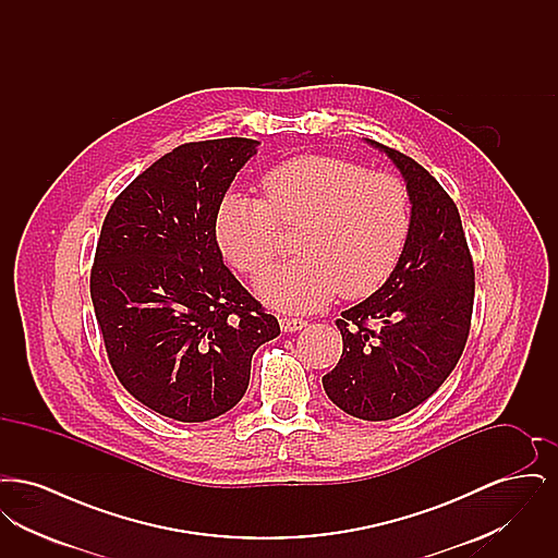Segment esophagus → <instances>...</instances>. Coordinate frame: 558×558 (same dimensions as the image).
<instances>
[{"mask_svg": "<svg viewBox=\"0 0 558 558\" xmlns=\"http://www.w3.org/2000/svg\"><path fill=\"white\" fill-rule=\"evenodd\" d=\"M307 326V322L301 318H282L280 319V328L284 332H296V330H303Z\"/></svg>", "mask_w": 558, "mask_h": 558, "instance_id": "esophagus-1", "label": "esophagus"}]
</instances>
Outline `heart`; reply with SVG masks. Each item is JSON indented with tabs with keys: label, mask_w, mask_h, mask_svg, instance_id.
<instances>
[{
	"label": "heart",
	"mask_w": 558,
	"mask_h": 558,
	"mask_svg": "<svg viewBox=\"0 0 558 558\" xmlns=\"http://www.w3.org/2000/svg\"><path fill=\"white\" fill-rule=\"evenodd\" d=\"M264 198L226 194L215 213L223 257L255 276L274 262L280 227L301 223L284 266L257 278V292L284 312H312L341 291L360 299L378 291L398 266L410 232L408 192L389 173L351 160L299 155L274 165Z\"/></svg>",
	"instance_id": "obj_1"
}]
</instances>
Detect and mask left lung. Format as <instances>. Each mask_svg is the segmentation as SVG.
I'll use <instances>...</instances> for the list:
<instances>
[{
  "instance_id": "8db88e82",
  "label": "left lung",
  "mask_w": 558,
  "mask_h": 558,
  "mask_svg": "<svg viewBox=\"0 0 558 558\" xmlns=\"http://www.w3.org/2000/svg\"><path fill=\"white\" fill-rule=\"evenodd\" d=\"M366 142L405 182L410 232L387 282L337 319L343 355L322 385L347 414L389 421L430 398L456 368L471 328L475 269L450 194L416 160Z\"/></svg>"
}]
</instances>
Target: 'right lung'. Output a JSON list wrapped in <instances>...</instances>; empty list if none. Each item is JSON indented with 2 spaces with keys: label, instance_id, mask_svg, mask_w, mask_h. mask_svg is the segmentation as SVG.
I'll return each mask as SVG.
<instances>
[{
  "label": "right lung",
  "instance_id": "add662e5",
  "mask_svg": "<svg viewBox=\"0 0 558 558\" xmlns=\"http://www.w3.org/2000/svg\"><path fill=\"white\" fill-rule=\"evenodd\" d=\"M257 140L190 142L112 203L89 289L108 360L146 408L205 423L239 403L257 347L280 335L223 266L215 213Z\"/></svg>",
  "mask_w": 558,
  "mask_h": 558
}]
</instances>
